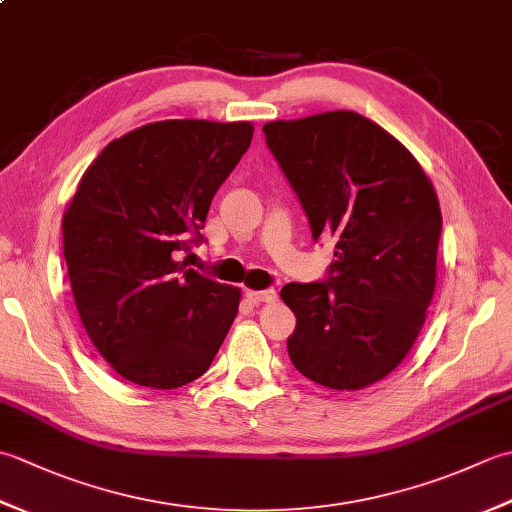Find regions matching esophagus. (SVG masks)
Listing matches in <instances>:
<instances>
[{"instance_id": "1", "label": "esophagus", "mask_w": 512, "mask_h": 512, "mask_svg": "<svg viewBox=\"0 0 512 512\" xmlns=\"http://www.w3.org/2000/svg\"><path fill=\"white\" fill-rule=\"evenodd\" d=\"M246 297L253 303H273L277 301V290H246Z\"/></svg>"}]
</instances>
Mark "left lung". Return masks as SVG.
I'll use <instances>...</instances> for the list:
<instances>
[{"label":"left lung","mask_w":512,"mask_h":512,"mask_svg":"<svg viewBox=\"0 0 512 512\" xmlns=\"http://www.w3.org/2000/svg\"><path fill=\"white\" fill-rule=\"evenodd\" d=\"M268 149L308 215L336 237L328 279L286 284L288 356L330 389H363L400 365L436 290L442 213L411 151L356 112L264 125Z\"/></svg>","instance_id":"obj_1"}]
</instances>
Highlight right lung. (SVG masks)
<instances>
[{
  "label": "right lung",
  "instance_id": "right-lung-1",
  "mask_svg": "<svg viewBox=\"0 0 512 512\" xmlns=\"http://www.w3.org/2000/svg\"><path fill=\"white\" fill-rule=\"evenodd\" d=\"M253 125L160 121L107 145L63 215L76 310L116 374L176 389L211 367L239 288L200 275L180 250L200 244L215 191L246 154Z\"/></svg>",
  "mask_w": 512,
  "mask_h": 512
}]
</instances>
